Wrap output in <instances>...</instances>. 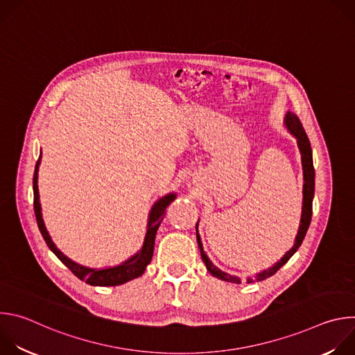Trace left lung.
Here are the masks:
<instances>
[{
    "mask_svg": "<svg viewBox=\"0 0 355 355\" xmlns=\"http://www.w3.org/2000/svg\"><path fill=\"white\" fill-rule=\"evenodd\" d=\"M285 125L286 128L289 129V132L296 137L297 140V147L300 150V155H302V167H303V181H305V184H303V202H302V216H300V226H299V232L296 234V240H295V244L293 247L286 252V254L281 259V261H278L274 267L257 274L256 277L252 278H247V284H252V282H257V281H264L270 277H272L284 264L288 263V260L295 254L296 250L299 248V245L302 244L303 239H305L306 236V232L309 229V225H311V220H312V202H313V195H315V168H313V157H312V147H311V141L308 139V135L305 132V129H303L299 118L292 114V112H288L285 115ZM196 229V240H198V245H199V250H200V257H202V261L205 263L208 271L222 279V281H226V282H232V284H241V279L239 277H234V275H230V274H226L223 271H220L218 267H215L212 264V261L208 259V256L205 254L204 248H202V243H200V239H199V234H198V223L195 226Z\"/></svg>",
    "mask_w": 355,
    "mask_h": 355,
    "instance_id": "obj_1",
    "label": "left lung"
}]
</instances>
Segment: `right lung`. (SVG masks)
Here are the masks:
<instances>
[{
  "label": "right lung",
  "mask_w": 355,
  "mask_h": 355,
  "mask_svg": "<svg viewBox=\"0 0 355 355\" xmlns=\"http://www.w3.org/2000/svg\"><path fill=\"white\" fill-rule=\"evenodd\" d=\"M39 164H40V156L37 159V163L35 166V174H33V209H35V216H36V222L39 226V230L46 241V244L49 245V248L52 250L56 257L81 281H85L89 285L94 286H115V285H121L125 284L130 279H135L137 277H140L146 267L150 264L151 257H153V251H155V239H156V233L157 229L162 223V220L166 216V209L167 207L171 204V202L175 199L174 193H168L166 196H163L162 199H159L155 207L151 208V212L148 215V223H147V232H146V237H144V243L141 250L137 252L136 256H133L132 259H129L128 261H125L121 266L112 267V268H104V270H92V268H87L83 267L80 264H76L74 261H71L70 259H67L60 250H58V247L55 245V243L50 239L43 219H42V212H40V202H39V191H37V170H39Z\"/></svg>",
  "instance_id": "right-lung-1"
}]
</instances>
